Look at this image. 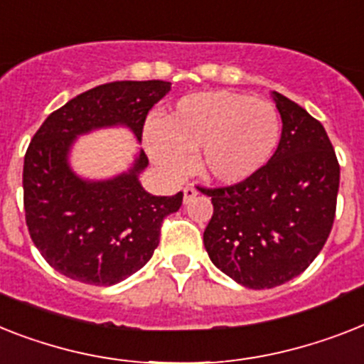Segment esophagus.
Masks as SVG:
<instances>
[{
  "label": "esophagus",
  "instance_id": "esophagus-1",
  "mask_svg": "<svg viewBox=\"0 0 364 364\" xmlns=\"http://www.w3.org/2000/svg\"><path fill=\"white\" fill-rule=\"evenodd\" d=\"M196 194H198L196 187H194V185H188V187L183 188V202L185 203L192 202V200L196 198Z\"/></svg>",
  "mask_w": 364,
  "mask_h": 364
}]
</instances>
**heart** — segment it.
I'll return each instance as SVG.
<instances>
[{"label":"heart","instance_id":"b5f03b06","mask_svg":"<svg viewBox=\"0 0 364 364\" xmlns=\"http://www.w3.org/2000/svg\"><path fill=\"white\" fill-rule=\"evenodd\" d=\"M282 121L277 106L233 91L183 97L164 121L144 131L151 161L179 177L198 152V172L218 185H237L262 170L279 146Z\"/></svg>","mask_w":364,"mask_h":364}]
</instances>
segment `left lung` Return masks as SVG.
Masks as SVG:
<instances>
[{
	"label": "left lung",
	"instance_id": "obj_1",
	"mask_svg": "<svg viewBox=\"0 0 364 364\" xmlns=\"http://www.w3.org/2000/svg\"><path fill=\"white\" fill-rule=\"evenodd\" d=\"M282 134L271 161L233 187L202 188L213 217L203 232L209 258L237 284L274 288L295 279L333 228L341 166L320 121L271 91Z\"/></svg>",
	"mask_w": 364,
	"mask_h": 364
}]
</instances>
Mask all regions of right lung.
<instances>
[{"label": "right lung", "mask_w": 364, "mask_h": 364, "mask_svg": "<svg viewBox=\"0 0 364 364\" xmlns=\"http://www.w3.org/2000/svg\"><path fill=\"white\" fill-rule=\"evenodd\" d=\"M170 82H112L70 99L46 117L23 159V209L35 247L55 271L93 286L117 284L151 259L164 217L181 208L183 192L153 196L141 187L149 164L136 149L125 172L90 179L75 172L80 136L123 127L141 141L151 110Z\"/></svg>", "instance_id": "1"}]
</instances>
